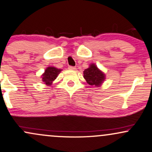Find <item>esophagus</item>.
<instances>
[{
	"mask_svg": "<svg viewBox=\"0 0 152 152\" xmlns=\"http://www.w3.org/2000/svg\"><path fill=\"white\" fill-rule=\"evenodd\" d=\"M69 70H71V71H75V70H76V67H74V66H69Z\"/></svg>",
	"mask_w": 152,
	"mask_h": 152,
	"instance_id": "obj_1",
	"label": "esophagus"
}]
</instances>
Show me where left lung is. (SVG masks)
I'll return each mask as SVG.
<instances>
[{
    "label": "left lung",
    "mask_w": 152,
    "mask_h": 152,
    "mask_svg": "<svg viewBox=\"0 0 152 152\" xmlns=\"http://www.w3.org/2000/svg\"><path fill=\"white\" fill-rule=\"evenodd\" d=\"M83 78L91 86L99 87L104 83L106 76L95 64H91L88 69L83 71Z\"/></svg>",
    "instance_id": "1"
}]
</instances>
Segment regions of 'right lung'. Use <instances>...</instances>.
Here are the masks:
<instances>
[{
	"label": "right lung",
	"instance_id": "add662e5",
	"mask_svg": "<svg viewBox=\"0 0 152 152\" xmlns=\"http://www.w3.org/2000/svg\"><path fill=\"white\" fill-rule=\"evenodd\" d=\"M62 69H58L53 66H48L46 69L44 73L41 75L42 81L44 84L47 86H50L53 83V81L58 77V74H60Z\"/></svg>",
	"mask_w": 152,
	"mask_h": 152
}]
</instances>
